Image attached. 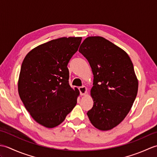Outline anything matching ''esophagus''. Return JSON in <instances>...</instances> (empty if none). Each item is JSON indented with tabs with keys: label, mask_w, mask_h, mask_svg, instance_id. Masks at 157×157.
<instances>
[{
	"label": "esophagus",
	"mask_w": 157,
	"mask_h": 157,
	"mask_svg": "<svg viewBox=\"0 0 157 157\" xmlns=\"http://www.w3.org/2000/svg\"><path fill=\"white\" fill-rule=\"evenodd\" d=\"M78 89L82 96L85 95L86 93L87 92V88H86V86H81V87H79Z\"/></svg>",
	"instance_id": "1"
}]
</instances>
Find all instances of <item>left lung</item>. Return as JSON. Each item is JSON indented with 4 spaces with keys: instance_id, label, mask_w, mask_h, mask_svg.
<instances>
[{
    "instance_id": "1",
    "label": "left lung",
    "mask_w": 157,
    "mask_h": 157,
    "mask_svg": "<svg viewBox=\"0 0 157 157\" xmlns=\"http://www.w3.org/2000/svg\"><path fill=\"white\" fill-rule=\"evenodd\" d=\"M79 52L88 60L94 75L90 121L102 131L119 125L128 114L138 93V82L127 53L101 36L86 38Z\"/></svg>"
}]
</instances>
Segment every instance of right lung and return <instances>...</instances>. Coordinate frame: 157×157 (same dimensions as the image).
<instances>
[{"mask_svg": "<svg viewBox=\"0 0 157 157\" xmlns=\"http://www.w3.org/2000/svg\"><path fill=\"white\" fill-rule=\"evenodd\" d=\"M81 41V37L52 40L32 49L23 59L20 98L32 118L46 128L61 124L77 104L79 92L69 86L67 65Z\"/></svg>", "mask_w": 157, "mask_h": 157, "instance_id": "add662e5", "label": "right lung"}]
</instances>
